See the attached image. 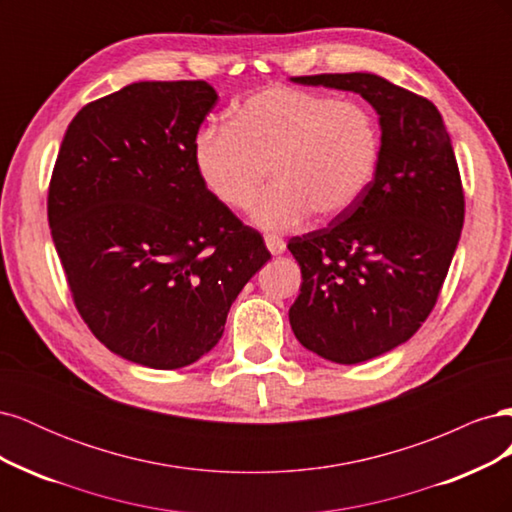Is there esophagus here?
I'll return each instance as SVG.
<instances>
[{"label":"esophagus","mask_w":512,"mask_h":512,"mask_svg":"<svg viewBox=\"0 0 512 512\" xmlns=\"http://www.w3.org/2000/svg\"><path fill=\"white\" fill-rule=\"evenodd\" d=\"M265 243H267V250L273 254V256H280L286 252V241L282 237H275V235H267L265 237Z\"/></svg>","instance_id":"esophagus-1"}]
</instances>
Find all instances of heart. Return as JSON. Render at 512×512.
<instances>
[{"label":"heart","instance_id":"obj_1","mask_svg":"<svg viewBox=\"0 0 512 512\" xmlns=\"http://www.w3.org/2000/svg\"><path fill=\"white\" fill-rule=\"evenodd\" d=\"M382 156L378 119L367 106L288 85L247 96L228 126L194 138L205 188L230 209H245L267 179L252 220L265 230L301 226L314 211L337 218L374 183Z\"/></svg>","mask_w":512,"mask_h":512}]
</instances>
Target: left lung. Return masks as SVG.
<instances>
[{
    "label": "left lung",
    "instance_id": "obj_1",
    "mask_svg": "<svg viewBox=\"0 0 512 512\" xmlns=\"http://www.w3.org/2000/svg\"><path fill=\"white\" fill-rule=\"evenodd\" d=\"M290 81L354 91L378 113L374 183L327 228L288 243L303 277L294 337L327 361L363 363L408 342L438 301L463 228L455 151L438 108L378 74Z\"/></svg>",
    "mask_w": 512,
    "mask_h": 512
}]
</instances>
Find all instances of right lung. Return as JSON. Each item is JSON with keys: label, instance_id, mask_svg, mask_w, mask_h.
Masks as SVG:
<instances>
[{"label": "right lung", "instance_id": "1", "mask_svg": "<svg viewBox=\"0 0 512 512\" xmlns=\"http://www.w3.org/2000/svg\"><path fill=\"white\" fill-rule=\"evenodd\" d=\"M218 102L205 81H141L70 121L49 185V226L79 314L117 356L196 363L271 258L200 179L194 138Z\"/></svg>", "mask_w": 512, "mask_h": 512}]
</instances>
